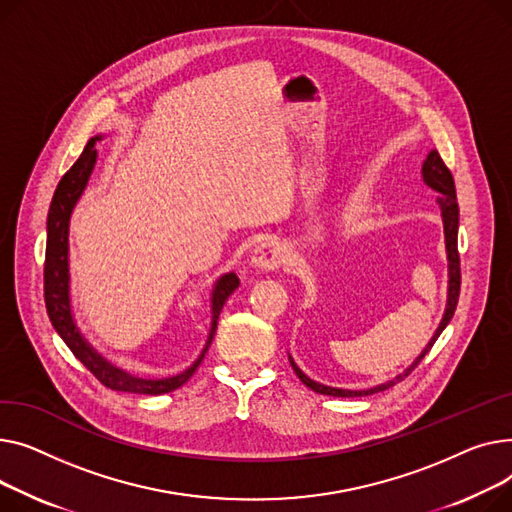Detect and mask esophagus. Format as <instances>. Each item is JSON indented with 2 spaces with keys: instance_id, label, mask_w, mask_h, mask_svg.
<instances>
[{
  "instance_id": "34e87169",
  "label": "esophagus",
  "mask_w": 512,
  "mask_h": 512,
  "mask_svg": "<svg viewBox=\"0 0 512 512\" xmlns=\"http://www.w3.org/2000/svg\"><path fill=\"white\" fill-rule=\"evenodd\" d=\"M283 246L277 242V239H264L254 250H252V266L260 270H275L283 262Z\"/></svg>"
}]
</instances>
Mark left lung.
Segmentation results:
<instances>
[{
    "instance_id": "8db88e82",
    "label": "left lung",
    "mask_w": 512,
    "mask_h": 512,
    "mask_svg": "<svg viewBox=\"0 0 512 512\" xmlns=\"http://www.w3.org/2000/svg\"><path fill=\"white\" fill-rule=\"evenodd\" d=\"M422 175H424V182L436 190L440 196H438V204H440V210H442V221H444V239H446V254H448V299H446V310H444V316L440 320V326L436 328L434 337L430 339V343L426 345V349L419 353V357L415 359V362L403 370L399 376H395L393 380H386L378 386H372V388H364V390H349V388H335V386H326V384H320L312 378H308L302 370L297 368V364L293 362V357H289L291 362V368L293 372L297 374V378L302 380L308 388L316 390V393L320 395H328V397H368V395H374V393H380V390H386L390 386H395L397 382L405 380L415 368L417 364L422 362V359L426 357V353L432 349V345L436 343V339L440 337L442 330L446 328V324L450 322V318H453L455 310H457V302H459V291H461V260H459V248H457V233H459V204H457V190H455V179H453V173H450V169L444 165L442 157L438 155V150H430L428 159L424 161V167H422Z\"/></svg>"
}]
</instances>
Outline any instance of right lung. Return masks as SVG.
<instances>
[{
	"label": "right lung",
	"mask_w": 512,
	"mask_h": 512,
	"mask_svg": "<svg viewBox=\"0 0 512 512\" xmlns=\"http://www.w3.org/2000/svg\"><path fill=\"white\" fill-rule=\"evenodd\" d=\"M97 140L101 136L90 138L82 150L78 161L66 171V175L59 179L55 188V194L51 198L49 215H47V248H45V306L49 320L57 335L64 339V343L70 347V351L80 359V362L90 370L103 386L111 390H122V393H138V395H163L171 393V390L179 388L190 380V376L196 372V368L202 364L204 353L208 351L210 343H213L217 320L223 310L225 299L239 287V279L235 273L223 275L213 289V322H210L208 341L198 355L196 362L177 374L167 376H150V374H138L130 372L122 366L109 362L93 345H90L82 333L78 330L72 306H70V262H68V231H70V217L72 210L82 196L88 177L95 169L97 163Z\"/></svg>",
	"instance_id": "1"
}]
</instances>
